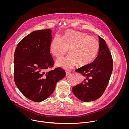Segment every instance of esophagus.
I'll use <instances>...</instances> for the list:
<instances>
[{
    "label": "esophagus",
    "mask_w": 129,
    "mask_h": 129,
    "mask_svg": "<svg viewBox=\"0 0 129 129\" xmlns=\"http://www.w3.org/2000/svg\"><path fill=\"white\" fill-rule=\"evenodd\" d=\"M66 75H67V76H68V75H70V74H71V73H70L69 72H68V71H66Z\"/></svg>",
    "instance_id": "1"
}]
</instances>
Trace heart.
<instances>
[{
    "label": "heart",
    "instance_id": "1",
    "mask_svg": "<svg viewBox=\"0 0 129 129\" xmlns=\"http://www.w3.org/2000/svg\"><path fill=\"white\" fill-rule=\"evenodd\" d=\"M100 48L99 43L95 38L88 35L70 30L63 38L56 35L50 45V51L56 58L67 54L69 49L70 55L58 59L56 66L66 70H71L76 63L79 66H86L95 59Z\"/></svg>",
    "mask_w": 129,
    "mask_h": 129
}]
</instances>
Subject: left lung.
Masks as SVG:
<instances>
[{"instance_id": "8db88e82", "label": "left lung", "mask_w": 129, "mask_h": 129, "mask_svg": "<svg viewBox=\"0 0 129 129\" xmlns=\"http://www.w3.org/2000/svg\"><path fill=\"white\" fill-rule=\"evenodd\" d=\"M100 48L95 59L75 70L85 77L81 83L72 88L74 95L83 102L94 101L103 94L113 71V60L104 40L98 36Z\"/></svg>"}]
</instances>
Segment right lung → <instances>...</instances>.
<instances>
[{"label":"right lung","instance_id":"1","mask_svg":"<svg viewBox=\"0 0 129 129\" xmlns=\"http://www.w3.org/2000/svg\"><path fill=\"white\" fill-rule=\"evenodd\" d=\"M51 29L34 31L18 43L14 57V79L19 90L28 99L41 102L54 92L56 83L66 76L60 68L48 72L54 59L50 54Z\"/></svg>","mask_w":129,"mask_h":129}]
</instances>
